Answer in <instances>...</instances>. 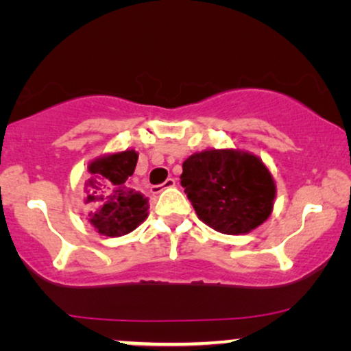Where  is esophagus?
<instances>
[{"instance_id": "esophagus-1", "label": "esophagus", "mask_w": 351, "mask_h": 351, "mask_svg": "<svg viewBox=\"0 0 351 351\" xmlns=\"http://www.w3.org/2000/svg\"><path fill=\"white\" fill-rule=\"evenodd\" d=\"M174 185H176V179H172V177H169V179H167L164 184H160V185H152L151 192H152V193H159V192H162L164 189H171V187H174Z\"/></svg>"}]
</instances>
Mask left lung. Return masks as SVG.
<instances>
[{
	"label": "left lung",
	"instance_id": "left-lung-1",
	"mask_svg": "<svg viewBox=\"0 0 351 351\" xmlns=\"http://www.w3.org/2000/svg\"><path fill=\"white\" fill-rule=\"evenodd\" d=\"M180 184L200 220L220 233H250L273 212L274 179L250 152H195L182 164Z\"/></svg>",
	"mask_w": 351,
	"mask_h": 351
}]
</instances>
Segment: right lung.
Instances as JSON below:
<instances>
[{
	"label": "right lung",
	"instance_id": "1",
	"mask_svg": "<svg viewBox=\"0 0 351 351\" xmlns=\"http://www.w3.org/2000/svg\"><path fill=\"white\" fill-rule=\"evenodd\" d=\"M138 152L126 149L106 154L90 162V177L85 182L88 221L105 237L131 233L147 218L149 204L141 192L131 187Z\"/></svg>",
	"mask_w": 351,
	"mask_h": 351
}]
</instances>
